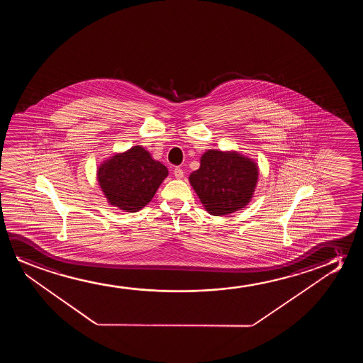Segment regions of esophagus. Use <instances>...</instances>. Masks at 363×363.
<instances>
[{"mask_svg":"<svg viewBox=\"0 0 363 363\" xmlns=\"http://www.w3.org/2000/svg\"><path fill=\"white\" fill-rule=\"evenodd\" d=\"M174 174L176 179H181L184 177V169H179V167H174Z\"/></svg>","mask_w":363,"mask_h":363,"instance_id":"esophagus-1","label":"esophagus"}]
</instances>
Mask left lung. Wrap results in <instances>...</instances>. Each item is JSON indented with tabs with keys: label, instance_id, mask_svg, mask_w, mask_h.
<instances>
[{
	"label": "left lung",
	"instance_id": "8db88e82",
	"mask_svg": "<svg viewBox=\"0 0 363 363\" xmlns=\"http://www.w3.org/2000/svg\"><path fill=\"white\" fill-rule=\"evenodd\" d=\"M258 181V167L237 152L208 150L201 166L189 174L192 184L207 212L213 216L233 213L247 206Z\"/></svg>",
	"mask_w": 363,
	"mask_h": 363
}]
</instances>
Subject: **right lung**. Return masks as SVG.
<instances>
[{
  "label": "right lung",
  "mask_w": 363,
  "mask_h": 363,
  "mask_svg": "<svg viewBox=\"0 0 363 363\" xmlns=\"http://www.w3.org/2000/svg\"><path fill=\"white\" fill-rule=\"evenodd\" d=\"M169 174L141 146L115 155L98 169V181L110 204L125 212H138L152 199Z\"/></svg>",
  "instance_id": "obj_1"
}]
</instances>
